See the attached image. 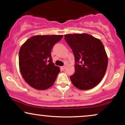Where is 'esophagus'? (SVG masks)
<instances>
[{
	"label": "esophagus",
	"mask_w": 125,
	"mask_h": 125,
	"mask_svg": "<svg viewBox=\"0 0 125 125\" xmlns=\"http://www.w3.org/2000/svg\"><path fill=\"white\" fill-rule=\"evenodd\" d=\"M65 67H66V66H61V68L62 70H64V69H65Z\"/></svg>",
	"instance_id": "34e87169"
}]
</instances>
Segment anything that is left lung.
Listing matches in <instances>:
<instances>
[{
  "mask_svg": "<svg viewBox=\"0 0 125 125\" xmlns=\"http://www.w3.org/2000/svg\"><path fill=\"white\" fill-rule=\"evenodd\" d=\"M64 36L75 59V72L70 77L72 83L81 90L94 88L101 82L108 63L102 42L86 33L67 34Z\"/></svg>",
  "mask_w": 125,
  "mask_h": 125,
  "instance_id": "left-lung-1",
  "label": "left lung"
}]
</instances>
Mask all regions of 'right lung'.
<instances>
[{"instance_id": "1", "label": "right lung", "mask_w": 125, "mask_h": 125, "mask_svg": "<svg viewBox=\"0 0 125 125\" xmlns=\"http://www.w3.org/2000/svg\"><path fill=\"white\" fill-rule=\"evenodd\" d=\"M63 35H36L21 45L19 64L23 78L29 85L38 90L49 88L55 82L59 67L52 62L51 51Z\"/></svg>"}]
</instances>
